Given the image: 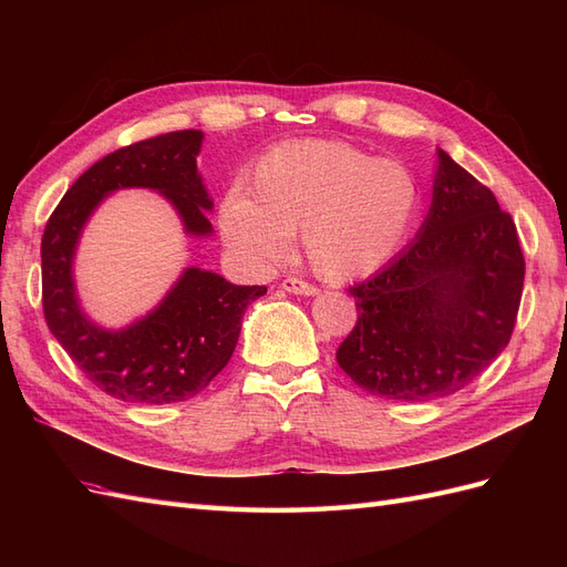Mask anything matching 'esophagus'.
I'll use <instances>...</instances> for the list:
<instances>
[{
  "mask_svg": "<svg viewBox=\"0 0 567 567\" xmlns=\"http://www.w3.org/2000/svg\"><path fill=\"white\" fill-rule=\"evenodd\" d=\"M281 288L288 290V293H293V296H307V298H310V296H319V288H317V286L307 284V281H300V279H293V277L284 279Z\"/></svg>",
  "mask_w": 567,
  "mask_h": 567,
  "instance_id": "1",
  "label": "esophagus"
}]
</instances>
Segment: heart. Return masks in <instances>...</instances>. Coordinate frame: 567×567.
<instances>
[{
  "instance_id": "b5f03b06",
  "label": "heart",
  "mask_w": 567,
  "mask_h": 567,
  "mask_svg": "<svg viewBox=\"0 0 567 567\" xmlns=\"http://www.w3.org/2000/svg\"><path fill=\"white\" fill-rule=\"evenodd\" d=\"M419 210L409 167L346 142L300 140L271 148L219 205V231L244 265L281 262L300 229L307 262L331 281L385 265Z\"/></svg>"
}]
</instances>
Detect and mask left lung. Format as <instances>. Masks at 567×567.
<instances>
[{
    "mask_svg": "<svg viewBox=\"0 0 567 567\" xmlns=\"http://www.w3.org/2000/svg\"><path fill=\"white\" fill-rule=\"evenodd\" d=\"M525 260L494 194L437 148L433 200L402 252L354 284L359 319L336 359L379 398L431 402L466 388L508 346Z\"/></svg>",
    "mask_w": 567,
    "mask_h": 567,
    "instance_id": "left-lung-1",
    "label": "left lung"
}]
</instances>
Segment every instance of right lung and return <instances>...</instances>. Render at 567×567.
<instances>
[{
  "mask_svg": "<svg viewBox=\"0 0 567 567\" xmlns=\"http://www.w3.org/2000/svg\"><path fill=\"white\" fill-rule=\"evenodd\" d=\"M200 130H182L117 148L94 163L51 213L42 236V305L49 331L80 371L106 394L132 404L194 398L227 367L246 307L265 286H234L186 267L153 310L123 329H104L82 310L75 252L101 200L120 188L158 192L182 219L184 234H213V198L196 167Z\"/></svg>",
  "mask_w": 567,
  "mask_h": 567,
  "instance_id": "add662e5",
  "label": "right lung"
}]
</instances>
